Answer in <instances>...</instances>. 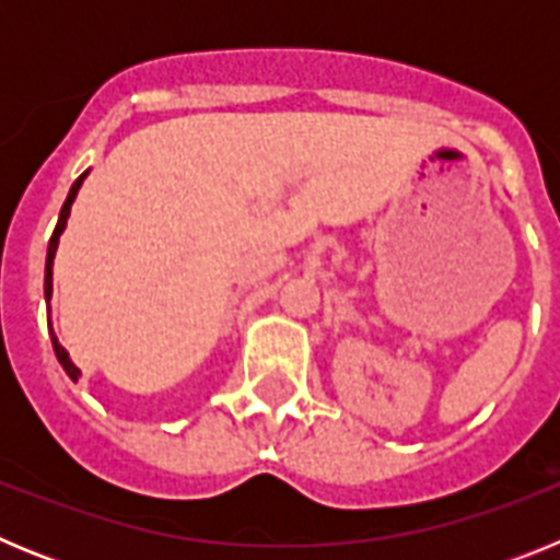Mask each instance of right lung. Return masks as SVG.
I'll use <instances>...</instances> for the list:
<instances>
[{
    "instance_id": "right-lung-1",
    "label": "right lung",
    "mask_w": 560,
    "mask_h": 560,
    "mask_svg": "<svg viewBox=\"0 0 560 560\" xmlns=\"http://www.w3.org/2000/svg\"><path fill=\"white\" fill-rule=\"evenodd\" d=\"M86 176H89V171H86V173H81V176H78V179H75V185L69 187V196H67V201H63L61 212H58V224H56V232H52V237H49V246H47V264H44V300H47V303H49V296H52V260H56L58 241H61L63 230H67V219H69V212H72V205H75V199H78V190H81V185H83V179H86ZM49 330H52V328H49ZM52 350H56L58 361H61L63 373H67L69 378H72V381H78V378H81V370L75 368V361L69 359L67 348H63L61 341H58V336H56V334H52Z\"/></svg>"
}]
</instances>
